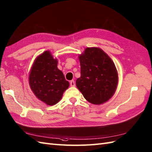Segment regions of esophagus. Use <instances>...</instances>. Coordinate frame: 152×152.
I'll list each match as a JSON object with an SVG mask.
<instances>
[{
  "label": "esophagus",
  "mask_w": 152,
  "mask_h": 152,
  "mask_svg": "<svg viewBox=\"0 0 152 152\" xmlns=\"http://www.w3.org/2000/svg\"><path fill=\"white\" fill-rule=\"evenodd\" d=\"M70 86L71 87H75V82L74 80H71L70 82Z\"/></svg>",
  "instance_id": "obj_1"
}]
</instances>
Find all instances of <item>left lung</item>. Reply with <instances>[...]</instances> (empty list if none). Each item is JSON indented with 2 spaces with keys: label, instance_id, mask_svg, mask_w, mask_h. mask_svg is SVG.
Returning a JSON list of instances; mask_svg holds the SVG:
<instances>
[{
  "label": "left lung",
  "instance_id": "1",
  "mask_svg": "<svg viewBox=\"0 0 152 152\" xmlns=\"http://www.w3.org/2000/svg\"><path fill=\"white\" fill-rule=\"evenodd\" d=\"M81 76L76 84L86 99L99 105L109 100L115 93L118 72L115 63L101 48H87L79 56Z\"/></svg>",
  "mask_w": 152,
  "mask_h": 152
}]
</instances>
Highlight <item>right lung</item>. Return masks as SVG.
Returning <instances> with one entry per match:
<instances>
[{"label": "right lung", "mask_w": 152, "mask_h": 152, "mask_svg": "<svg viewBox=\"0 0 152 152\" xmlns=\"http://www.w3.org/2000/svg\"><path fill=\"white\" fill-rule=\"evenodd\" d=\"M57 66V59H54L50 51H45L35 60L29 75L31 91L38 99L48 105L57 104L69 87Z\"/></svg>", "instance_id": "1"}]
</instances>
